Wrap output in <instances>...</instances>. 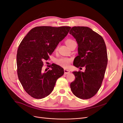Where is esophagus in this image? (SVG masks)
I'll list each match as a JSON object with an SVG mask.
<instances>
[{
  "mask_svg": "<svg viewBox=\"0 0 123 123\" xmlns=\"http://www.w3.org/2000/svg\"><path fill=\"white\" fill-rule=\"evenodd\" d=\"M64 71L65 74H69V73H70V71H69V70H67V69H65L64 70Z\"/></svg>",
  "mask_w": 123,
  "mask_h": 123,
  "instance_id": "34e87169",
  "label": "esophagus"
}]
</instances>
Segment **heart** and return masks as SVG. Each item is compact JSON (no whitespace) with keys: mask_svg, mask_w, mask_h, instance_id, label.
I'll return each mask as SVG.
<instances>
[{"mask_svg":"<svg viewBox=\"0 0 123 123\" xmlns=\"http://www.w3.org/2000/svg\"><path fill=\"white\" fill-rule=\"evenodd\" d=\"M74 41L71 39H68L65 41L66 44L69 47V45H70L72 42H73ZM71 62V59L68 58H65V57H62L60 59H58L56 60V63L58 65L63 67V68H68L70 65V64Z\"/></svg>","mask_w":123,"mask_h":123,"instance_id":"b5f03b06","label":"heart"}]
</instances>
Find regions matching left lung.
Masks as SVG:
<instances>
[{
	"mask_svg": "<svg viewBox=\"0 0 123 123\" xmlns=\"http://www.w3.org/2000/svg\"><path fill=\"white\" fill-rule=\"evenodd\" d=\"M69 33L76 39L78 46V55L73 64L77 68L85 67L84 72H73L75 78L70 88L76 97L89 99L98 92L105 76L108 64L105 42L100 35L86 26H74Z\"/></svg>",
	"mask_w": 123,
	"mask_h": 123,
	"instance_id": "8db88e82",
	"label": "left lung"
}]
</instances>
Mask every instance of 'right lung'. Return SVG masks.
Returning <instances> with one entry per match:
<instances>
[{
  "mask_svg": "<svg viewBox=\"0 0 123 123\" xmlns=\"http://www.w3.org/2000/svg\"><path fill=\"white\" fill-rule=\"evenodd\" d=\"M70 29V26H37L20 43L17 55L18 78L31 97L41 99L49 95L58 78L64 74V69L59 65L52 64L49 67L51 69L46 72L43 66Z\"/></svg>",
  "mask_w": 123,
  "mask_h": 123,
  "instance_id": "1",
  "label": "right lung"
}]
</instances>
